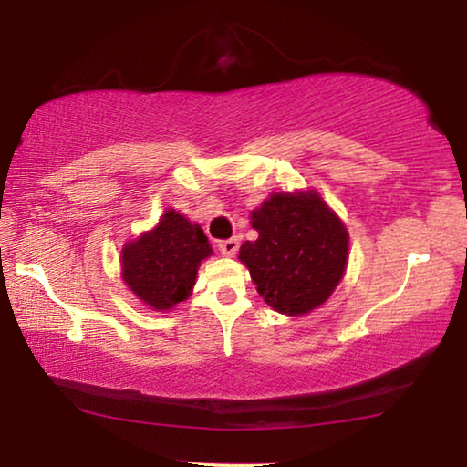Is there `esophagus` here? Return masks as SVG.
<instances>
[{
  "instance_id": "34e87169",
  "label": "esophagus",
  "mask_w": 467,
  "mask_h": 467,
  "mask_svg": "<svg viewBox=\"0 0 467 467\" xmlns=\"http://www.w3.org/2000/svg\"><path fill=\"white\" fill-rule=\"evenodd\" d=\"M220 253H223L224 257H233L236 251H239V239H226L218 244Z\"/></svg>"
}]
</instances>
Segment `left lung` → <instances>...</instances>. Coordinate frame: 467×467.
<instances>
[{"instance_id": "1", "label": "left lung", "mask_w": 467, "mask_h": 467, "mask_svg": "<svg viewBox=\"0 0 467 467\" xmlns=\"http://www.w3.org/2000/svg\"><path fill=\"white\" fill-rule=\"evenodd\" d=\"M257 241L241 244L239 259L274 311L311 313L331 296L348 265V228L315 189L280 192L251 212Z\"/></svg>"}]
</instances>
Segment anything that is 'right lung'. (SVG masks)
<instances>
[{
  "mask_svg": "<svg viewBox=\"0 0 467 467\" xmlns=\"http://www.w3.org/2000/svg\"><path fill=\"white\" fill-rule=\"evenodd\" d=\"M214 249L179 210H164L158 224L121 249V278L148 309L167 313L189 298L197 270Z\"/></svg>",
  "mask_w": 467,
  "mask_h": 467,
  "instance_id": "add662e5",
  "label": "right lung"
}]
</instances>
